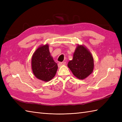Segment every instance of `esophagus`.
Returning <instances> with one entry per match:
<instances>
[{
	"label": "esophagus",
	"mask_w": 122,
	"mask_h": 122,
	"mask_svg": "<svg viewBox=\"0 0 122 122\" xmlns=\"http://www.w3.org/2000/svg\"><path fill=\"white\" fill-rule=\"evenodd\" d=\"M66 64V62H59L58 64V66L59 67H60L61 66H63V65H65Z\"/></svg>",
	"instance_id": "34e87169"
}]
</instances>
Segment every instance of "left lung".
<instances>
[{"label":"left lung","mask_w":122,"mask_h":122,"mask_svg":"<svg viewBox=\"0 0 122 122\" xmlns=\"http://www.w3.org/2000/svg\"><path fill=\"white\" fill-rule=\"evenodd\" d=\"M68 66L77 78L84 79L93 71V58L85 46L79 45L73 54V59L69 62Z\"/></svg>","instance_id":"1"}]
</instances>
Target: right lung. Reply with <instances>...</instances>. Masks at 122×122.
<instances>
[{"instance_id": "add662e5", "label": "right lung", "mask_w": 122, "mask_h": 122, "mask_svg": "<svg viewBox=\"0 0 122 122\" xmlns=\"http://www.w3.org/2000/svg\"><path fill=\"white\" fill-rule=\"evenodd\" d=\"M31 66L35 76L42 81H49L55 76L58 65L50 55L48 45L36 50L32 57Z\"/></svg>"}]
</instances>
